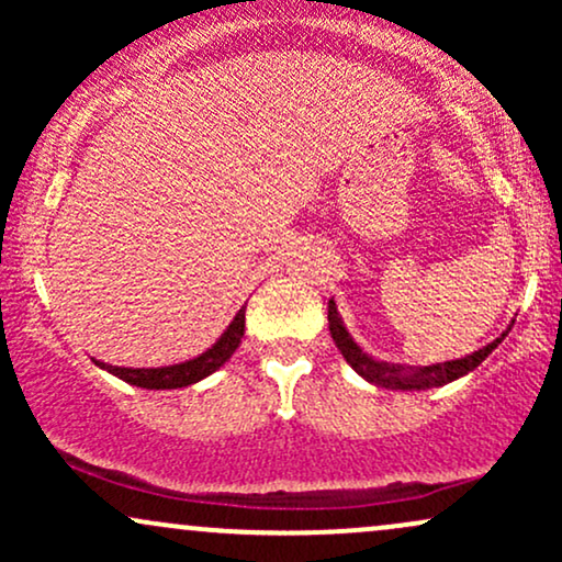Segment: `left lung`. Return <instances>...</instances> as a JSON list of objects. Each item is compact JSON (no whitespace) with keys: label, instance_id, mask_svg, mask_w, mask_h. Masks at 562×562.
I'll return each mask as SVG.
<instances>
[{"label":"left lung","instance_id":"left-lung-1","mask_svg":"<svg viewBox=\"0 0 562 562\" xmlns=\"http://www.w3.org/2000/svg\"><path fill=\"white\" fill-rule=\"evenodd\" d=\"M327 322H330V335L335 340V346L340 348L344 359L353 370L359 372L364 380L370 383L383 385V389H402V391H425V389H436V385H447L451 380L468 375L470 370H475L488 353L494 351L496 346L502 344V338H496L494 344L479 348L475 353H470L465 359H454V362H443V364H430V367H417V370H409V367H398V364H389V362H375L351 340V335L346 333L344 322L338 317V308L335 303H327Z\"/></svg>","mask_w":562,"mask_h":562}]
</instances>
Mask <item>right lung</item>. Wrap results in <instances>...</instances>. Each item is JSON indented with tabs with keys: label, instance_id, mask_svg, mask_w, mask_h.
<instances>
[{
	"label": "right lung",
	"instance_id": "right-lung-1",
	"mask_svg": "<svg viewBox=\"0 0 562 562\" xmlns=\"http://www.w3.org/2000/svg\"><path fill=\"white\" fill-rule=\"evenodd\" d=\"M245 333V308L237 312V317L232 319V325L224 330L222 338L216 340L214 346L205 353H200L198 359H190V362L171 364V367H156V370H132V367H113V364H100L102 370L113 372L115 378L126 380V383L139 385V389H184V385L198 383V380L209 378L211 372H216L227 359L235 353V348L240 346V338Z\"/></svg>",
	"mask_w": 562,
	"mask_h": 562
}]
</instances>
